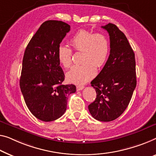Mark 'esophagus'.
Listing matches in <instances>:
<instances>
[{"mask_svg": "<svg viewBox=\"0 0 156 156\" xmlns=\"http://www.w3.org/2000/svg\"><path fill=\"white\" fill-rule=\"evenodd\" d=\"M84 86L83 85H78L76 86V89H77L78 91H80V90H82L83 89H84Z\"/></svg>", "mask_w": 156, "mask_h": 156, "instance_id": "esophagus-1", "label": "esophagus"}]
</instances>
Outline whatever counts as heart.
<instances>
[{"instance_id": "obj_1", "label": "heart", "mask_w": 156, "mask_h": 156, "mask_svg": "<svg viewBox=\"0 0 156 156\" xmlns=\"http://www.w3.org/2000/svg\"><path fill=\"white\" fill-rule=\"evenodd\" d=\"M70 43L74 50L82 52V64L75 65L66 73L69 82L83 84L93 78L96 68L106 63L110 51V41L106 35L80 29L72 36ZM72 50L68 46L60 45L57 49V57L64 68L72 63Z\"/></svg>"}]
</instances>
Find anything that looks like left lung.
<instances>
[{
    "label": "left lung",
    "instance_id": "1",
    "mask_svg": "<svg viewBox=\"0 0 156 156\" xmlns=\"http://www.w3.org/2000/svg\"><path fill=\"white\" fill-rule=\"evenodd\" d=\"M101 28L110 37V55L91 82L97 97L88 109L96 120L109 122L119 117L131 100L136 85V63L134 51L118 27L109 23Z\"/></svg>",
    "mask_w": 156,
    "mask_h": 156
}]
</instances>
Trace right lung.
<instances>
[{
  "label": "right lung",
  "mask_w": 156,
  "mask_h": 156,
  "mask_svg": "<svg viewBox=\"0 0 156 156\" xmlns=\"http://www.w3.org/2000/svg\"><path fill=\"white\" fill-rule=\"evenodd\" d=\"M70 28L62 21H46L25 50L20 89L28 108L42 121L61 117L69 95L76 91L73 84L62 85L65 76L57 57L58 47Z\"/></svg>",
  "instance_id": "1"
}]
</instances>
